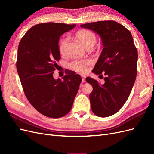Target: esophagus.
<instances>
[{
  "label": "esophagus",
  "mask_w": 154,
  "mask_h": 154,
  "mask_svg": "<svg viewBox=\"0 0 154 154\" xmlns=\"http://www.w3.org/2000/svg\"><path fill=\"white\" fill-rule=\"evenodd\" d=\"M85 78H86V77H85V76H82V81L83 83H85V82H86Z\"/></svg>",
  "instance_id": "obj_1"
}]
</instances>
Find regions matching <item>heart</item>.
Masks as SVG:
<instances>
[{"instance_id": "heart-1", "label": "heart", "mask_w": 154, "mask_h": 154, "mask_svg": "<svg viewBox=\"0 0 154 154\" xmlns=\"http://www.w3.org/2000/svg\"><path fill=\"white\" fill-rule=\"evenodd\" d=\"M77 37L82 44L86 48L89 45H94L96 42V36L90 30L83 29L77 32ZM69 42V37L66 36L63 38L60 43V52L62 54H65ZM93 62L90 59L87 60H74L69 63V67L74 71L80 74H85L89 70L90 66Z\"/></svg>"}]
</instances>
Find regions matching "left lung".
I'll use <instances>...</instances> for the list:
<instances>
[{
	"label": "left lung",
	"instance_id": "obj_1",
	"mask_svg": "<svg viewBox=\"0 0 154 154\" xmlns=\"http://www.w3.org/2000/svg\"><path fill=\"white\" fill-rule=\"evenodd\" d=\"M100 36L103 49L92 70L105 76L104 84L86 78L92 86L89 95L92 111L99 117L114 115L128 98L137 75V50L130 32L113 20L98 21L80 26Z\"/></svg>",
	"mask_w": 154,
	"mask_h": 154
}]
</instances>
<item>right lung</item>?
<instances>
[{"label": "right lung", "instance_id": "right-lung-1", "mask_svg": "<svg viewBox=\"0 0 154 154\" xmlns=\"http://www.w3.org/2000/svg\"><path fill=\"white\" fill-rule=\"evenodd\" d=\"M75 24L48 22L34 26L22 37L18 48L17 69L24 94L40 113L61 118L71 110L82 78L66 70L63 80L53 74L60 59V37Z\"/></svg>", "mask_w": 154, "mask_h": 154}]
</instances>
